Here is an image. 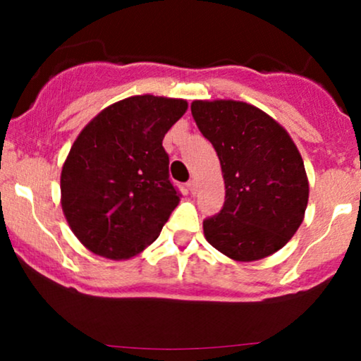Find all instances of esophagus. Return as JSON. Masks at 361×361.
I'll return each instance as SVG.
<instances>
[{
    "label": "esophagus",
    "instance_id": "34e87169",
    "mask_svg": "<svg viewBox=\"0 0 361 361\" xmlns=\"http://www.w3.org/2000/svg\"><path fill=\"white\" fill-rule=\"evenodd\" d=\"M186 188L190 190V193L195 195V193H197V181H195V180H190L188 183H186Z\"/></svg>",
    "mask_w": 361,
    "mask_h": 361
}]
</instances>
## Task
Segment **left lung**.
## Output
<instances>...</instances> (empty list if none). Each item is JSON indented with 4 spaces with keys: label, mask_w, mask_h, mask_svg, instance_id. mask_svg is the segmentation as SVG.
Returning a JSON list of instances; mask_svg holds the SVG:
<instances>
[{
    "label": "left lung",
    "mask_w": 361,
    "mask_h": 361,
    "mask_svg": "<svg viewBox=\"0 0 361 361\" xmlns=\"http://www.w3.org/2000/svg\"><path fill=\"white\" fill-rule=\"evenodd\" d=\"M192 115L221 161L226 202L204 234L235 261H258L290 241L304 221L309 181L288 132L244 102L195 100Z\"/></svg>",
    "instance_id": "1"
}]
</instances>
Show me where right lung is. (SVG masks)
<instances>
[{
	"label": "right lung",
	"mask_w": 361,
	"mask_h": 361,
	"mask_svg": "<svg viewBox=\"0 0 361 361\" xmlns=\"http://www.w3.org/2000/svg\"><path fill=\"white\" fill-rule=\"evenodd\" d=\"M186 109L178 98L137 94L102 110L74 140L61 205L91 252L128 259L157 239L180 202L163 139Z\"/></svg>",
	"instance_id": "add662e5"
}]
</instances>
